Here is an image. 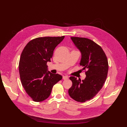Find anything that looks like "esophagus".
Segmentation results:
<instances>
[{"instance_id": "34e87169", "label": "esophagus", "mask_w": 127, "mask_h": 127, "mask_svg": "<svg viewBox=\"0 0 127 127\" xmlns=\"http://www.w3.org/2000/svg\"><path fill=\"white\" fill-rule=\"evenodd\" d=\"M63 80H67V79H68V76H63Z\"/></svg>"}]
</instances>
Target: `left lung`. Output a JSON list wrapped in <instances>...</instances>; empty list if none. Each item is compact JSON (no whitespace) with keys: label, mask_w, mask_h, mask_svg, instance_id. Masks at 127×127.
Instances as JSON below:
<instances>
[{"label":"left lung","mask_w":127,"mask_h":127,"mask_svg":"<svg viewBox=\"0 0 127 127\" xmlns=\"http://www.w3.org/2000/svg\"><path fill=\"white\" fill-rule=\"evenodd\" d=\"M71 39L81 53L80 65L87 71L82 81L70 77L72 85L68 93L75 100L83 102L92 99L104 86L108 72V61L102 48L92 40L79 37H71Z\"/></svg>","instance_id":"obj_1"}]
</instances>
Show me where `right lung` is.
<instances>
[{
    "instance_id": "add662e5",
    "label": "right lung",
    "mask_w": 127,
    "mask_h": 127,
    "mask_svg": "<svg viewBox=\"0 0 127 127\" xmlns=\"http://www.w3.org/2000/svg\"><path fill=\"white\" fill-rule=\"evenodd\" d=\"M64 37H41L32 40L21 53L19 62L21 81L34 101L46 99L53 86L62 79L61 75L48 71L47 63L51 62L54 50Z\"/></svg>"
}]
</instances>
